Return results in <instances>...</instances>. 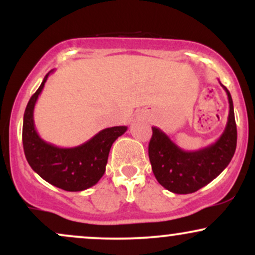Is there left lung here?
<instances>
[{
	"mask_svg": "<svg viewBox=\"0 0 255 255\" xmlns=\"http://www.w3.org/2000/svg\"><path fill=\"white\" fill-rule=\"evenodd\" d=\"M222 87L228 95L229 116L224 131L213 144L197 151H184L164 131L152 127L148 144L152 171L158 182L168 191L176 194L197 192L215 180L227 168L235 153L238 130L233 99L227 87L223 85Z\"/></svg>",
	"mask_w": 255,
	"mask_h": 255,
	"instance_id": "left-lung-1",
	"label": "left lung"
}]
</instances>
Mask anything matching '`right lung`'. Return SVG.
<instances>
[{
    "label": "right lung",
    "instance_id": "1",
    "mask_svg": "<svg viewBox=\"0 0 255 255\" xmlns=\"http://www.w3.org/2000/svg\"><path fill=\"white\" fill-rule=\"evenodd\" d=\"M28 101L22 125V145L26 159L43 180L67 192H81L95 186L105 172L108 157L114 141L125 134L126 126L105 128L84 144L75 147H58L38 135L34 127L33 110L46 79Z\"/></svg>",
    "mask_w": 255,
    "mask_h": 255
}]
</instances>
